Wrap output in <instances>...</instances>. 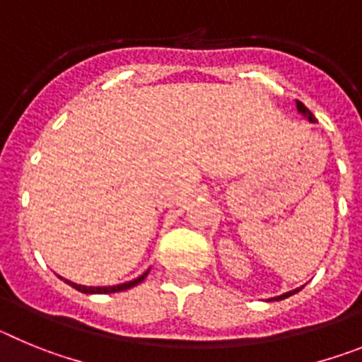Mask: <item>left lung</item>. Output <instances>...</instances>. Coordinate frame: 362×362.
Returning a JSON list of instances; mask_svg holds the SVG:
<instances>
[{"mask_svg": "<svg viewBox=\"0 0 362 362\" xmlns=\"http://www.w3.org/2000/svg\"><path fill=\"white\" fill-rule=\"evenodd\" d=\"M296 107H297V112H299L300 116H305L306 119L310 121V123H315V116H313L312 112L308 110V108L305 107V105L300 103V101H296ZM300 288H303V286H300ZM300 288H296V290H292V292H286V293H283V296H277V297H272L270 300H281V299H286V297H290V296H293V293H297L299 292Z\"/></svg>", "mask_w": 362, "mask_h": 362, "instance_id": "left-lung-1", "label": "left lung"}]
</instances>
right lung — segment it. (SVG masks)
<instances>
[{
    "mask_svg": "<svg viewBox=\"0 0 362 362\" xmlns=\"http://www.w3.org/2000/svg\"><path fill=\"white\" fill-rule=\"evenodd\" d=\"M148 272H150V268L145 272V274H141L139 277H136V279L129 281V283L114 284V286H85V284L72 283V281L65 279V277H62V276H59V279H63L66 284H69V286H72V288H76L78 292H81V293H116V292H123V290H129V288H132V286H136V284L143 283V279L148 276Z\"/></svg>",
    "mask_w": 362,
    "mask_h": 362,
    "instance_id": "add662e5",
    "label": "right lung"
}]
</instances>
